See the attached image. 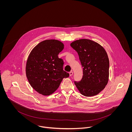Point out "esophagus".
I'll return each instance as SVG.
<instances>
[{"instance_id": "esophagus-1", "label": "esophagus", "mask_w": 132, "mask_h": 132, "mask_svg": "<svg viewBox=\"0 0 132 132\" xmlns=\"http://www.w3.org/2000/svg\"><path fill=\"white\" fill-rule=\"evenodd\" d=\"M72 75H73V71H71L69 72V75L70 76H71Z\"/></svg>"}]
</instances>
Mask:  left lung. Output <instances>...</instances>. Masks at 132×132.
I'll return each mask as SVG.
<instances>
[{
	"mask_svg": "<svg viewBox=\"0 0 132 132\" xmlns=\"http://www.w3.org/2000/svg\"><path fill=\"white\" fill-rule=\"evenodd\" d=\"M71 47L76 51L83 68L81 80L74 83L81 94L92 96L98 94L106 85L109 76V60L104 48L88 39L72 42Z\"/></svg>",
	"mask_w": 132,
	"mask_h": 132,
	"instance_id": "8db88e82",
	"label": "left lung"
}]
</instances>
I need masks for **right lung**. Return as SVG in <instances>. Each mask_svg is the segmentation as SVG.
Listing matches in <instances>:
<instances>
[{
    "instance_id": "right-lung-1",
    "label": "right lung",
    "mask_w": 132,
    "mask_h": 132,
    "mask_svg": "<svg viewBox=\"0 0 132 132\" xmlns=\"http://www.w3.org/2000/svg\"><path fill=\"white\" fill-rule=\"evenodd\" d=\"M64 49L63 44L47 40L38 44L29 56L26 75L31 86L38 92L49 95L56 90L64 78L69 74L64 71V61L58 55Z\"/></svg>"
}]
</instances>
